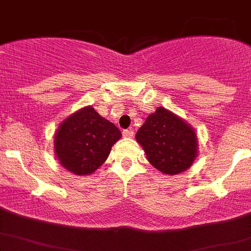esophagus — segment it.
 Returning a JSON list of instances; mask_svg holds the SVG:
<instances>
[{
    "instance_id": "obj_1",
    "label": "esophagus",
    "mask_w": 251,
    "mask_h": 251,
    "mask_svg": "<svg viewBox=\"0 0 251 251\" xmlns=\"http://www.w3.org/2000/svg\"><path fill=\"white\" fill-rule=\"evenodd\" d=\"M134 136V132L132 129H126L123 130V137H127V138H130V137Z\"/></svg>"
}]
</instances>
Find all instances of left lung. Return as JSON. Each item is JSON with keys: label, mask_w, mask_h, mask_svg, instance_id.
Instances as JSON below:
<instances>
[{"label": "left lung", "mask_w": 251, "mask_h": 251, "mask_svg": "<svg viewBox=\"0 0 251 251\" xmlns=\"http://www.w3.org/2000/svg\"><path fill=\"white\" fill-rule=\"evenodd\" d=\"M136 139L153 167L166 175H177L192 165L197 154V138L187 123L165 108L150 114Z\"/></svg>", "instance_id": "left-lung-1"}]
</instances>
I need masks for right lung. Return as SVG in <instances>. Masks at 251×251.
<instances>
[{"instance_id":"right-lung-1","label":"right lung","mask_w":251,"mask_h":251,"mask_svg":"<svg viewBox=\"0 0 251 251\" xmlns=\"http://www.w3.org/2000/svg\"><path fill=\"white\" fill-rule=\"evenodd\" d=\"M122 137L114 124L88 106L60 124L55 134V152L60 163L80 176L98 170Z\"/></svg>"}]
</instances>
